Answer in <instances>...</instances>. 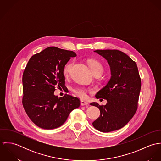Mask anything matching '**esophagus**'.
I'll use <instances>...</instances> for the list:
<instances>
[{
	"label": "esophagus",
	"mask_w": 161,
	"mask_h": 161,
	"mask_svg": "<svg viewBox=\"0 0 161 161\" xmlns=\"http://www.w3.org/2000/svg\"><path fill=\"white\" fill-rule=\"evenodd\" d=\"M80 105L82 106H88L89 103L87 102H86V101H84V100H80Z\"/></svg>",
	"instance_id": "1"
}]
</instances>
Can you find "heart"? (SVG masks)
<instances>
[{"label":"heart","instance_id":"b5f03b06","mask_svg":"<svg viewBox=\"0 0 161 161\" xmlns=\"http://www.w3.org/2000/svg\"><path fill=\"white\" fill-rule=\"evenodd\" d=\"M73 66L72 63H68L66 64L64 68L63 73L65 75H68L70 71V69L72 68ZM89 66L90 69L91 70L93 74L95 72H100L102 73L103 70V65L97 60L95 59H91L89 61ZM73 92L75 94L76 96L79 97L80 98H86L87 97V90L84 88L82 87H77L74 89Z\"/></svg>","mask_w":161,"mask_h":161}]
</instances>
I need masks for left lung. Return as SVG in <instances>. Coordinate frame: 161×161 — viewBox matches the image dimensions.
Masks as SVG:
<instances>
[{
  "instance_id": "8db88e82",
  "label": "left lung",
  "mask_w": 161,
  "mask_h": 161,
  "mask_svg": "<svg viewBox=\"0 0 161 161\" xmlns=\"http://www.w3.org/2000/svg\"><path fill=\"white\" fill-rule=\"evenodd\" d=\"M105 58L110 68L111 77L97 98L106 99L105 105L92 102L100 111V116L92 125L97 130L108 133L125 126L135 114L141 82L136 63L127 54L116 49L94 51Z\"/></svg>"
}]
</instances>
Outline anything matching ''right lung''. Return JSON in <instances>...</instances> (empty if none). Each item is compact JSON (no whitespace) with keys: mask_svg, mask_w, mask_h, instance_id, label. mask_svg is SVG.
I'll list each match as a JSON object with an SVG mask.
<instances>
[{"mask_svg":"<svg viewBox=\"0 0 161 161\" xmlns=\"http://www.w3.org/2000/svg\"><path fill=\"white\" fill-rule=\"evenodd\" d=\"M76 54L48 47L30 59L23 74V103L30 119L38 126L51 130L61 126L70 113L80 106L78 98L69 95L58 98L55 86L64 87L65 65Z\"/></svg>","mask_w":161,"mask_h":161,"instance_id":"add662e5","label":"right lung"}]
</instances>
